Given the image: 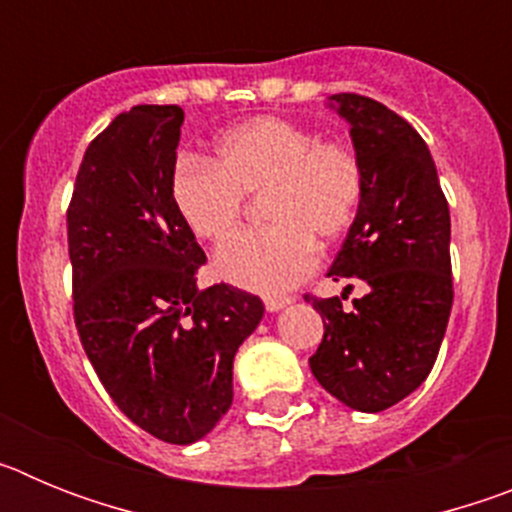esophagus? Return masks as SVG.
I'll return each instance as SVG.
<instances>
[{
    "label": "esophagus",
    "mask_w": 512,
    "mask_h": 512,
    "mask_svg": "<svg viewBox=\"0 0 512 512\" xmlns=\"http://www.w3.org/2000/svg\"><path fill=\"white\" fill-rule=\"evenodd\" d=\"M289 302H292L289 297H266L264 305H266V310H269V312H279L282 307H287Z\"/></svg>",
    "instance_id": "obj_1"
}]
</instances>
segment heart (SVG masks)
Instances as JSON below:
<instances>
[{
	"mask_svg": "<svg viewBox=\"0 0 512 512\" xmlns=\"http://www.w3.org/2000/svg\"><path fill=\"white\" fill-rule=\"evenodd\" d=\"M366 171L341 138H320L300 122L261 115L225 130L210 161L182 156L171 174V200L187 228L225 241L246 210L266 194L269 225L230 238L215 256L217 274L261 295H279L315 269L318 248L341 241L359 217Z\"/></svg>",
	"mask_w": 512,
	"mask_h": 512,
	"instance_id": "heart-1",
	"label": "heart"
}]
</instances>
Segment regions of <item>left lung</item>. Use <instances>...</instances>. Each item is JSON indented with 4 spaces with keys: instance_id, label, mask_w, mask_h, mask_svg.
<instances>
[{
    "instance_id": "obj_1",
    "label": "left lung",
    "mask_w": 512,
    "mask_h": 512,
    "mask_svg": "<svg viewBox=\"0 0 512 512\" xmlns=\"http://www.w3.org/2000/svg\"><path fill=\"white\" fill-rule=\"evenodd\" d=\"M330 107L351 125L366 189L328 277H356L369 289L351 310L341 297H305L325 328L310 369L343 405L379 413L425 382L449 325V202L408 120L361 94H333Z\"/></svg>"
}]
</instances>
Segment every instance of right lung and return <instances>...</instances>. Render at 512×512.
Here are the masks:
<instances>
[{
	"mask_svg": "<svg viewBox=\"0 0 512 512\" xmlns=\"http://www.w3.org/2000/svg\"><path fill=\"white\" fill-rule=\"evenodd\" d=\"M184 112L138 104L89 143L66 210L74 323L104 390L138 428L187 446L233 405L235 351L264 302L197 289L207 261L171 200Z\"/></svg>",
	"mask_w": 512,
	"mask_h": 512,
	"instance_id": "1",
	"label": "right lung"
}]
</instances>
